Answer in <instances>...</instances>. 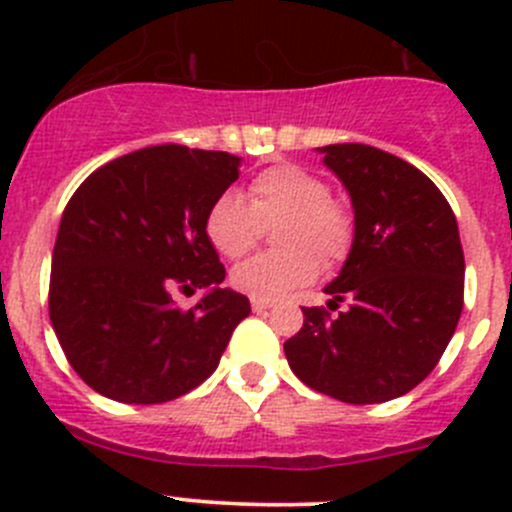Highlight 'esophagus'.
<instances>
[{
	"instance_id": "34e87169",
	"label": "esophagus",
	"mask_w": 512,
	"mask_h": 512,
	"mask_svg": "<svg viewBox=\"0 0 512 512\" xmlns=\"http://www.w3.org/2000/svg\"><path fill=\"white\" fill-rule=\"evenodd\" d=\"M250 304H252V309H255V312H265V309H270L272 304V299H260V297H252L250 299Z\"/></svg>"
}]
</instances>
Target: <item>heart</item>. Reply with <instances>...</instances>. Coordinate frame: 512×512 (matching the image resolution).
<instances>
[{
    "label": "heart",
    "instance_id": "heart-1",
    "mask_svg": "<svg viewBox=\"0 0 512 512\" xmlns=\"http://www.w3.org/2000/svg\"><path fill=\"white\" fill-rule=\"evenodd\" d=\"M272 227L280 250L260 252L232 270V285L260 299H275L317 277L324 267L342 265L356 237L354 213L329 195L327 180L297 163H277L257 173L247 188V203L225 190L205 213L210 245L240 260L260 240L262 225Z\"/></svg>",
    "mask_w": 512,
    "mask_h": 512
}]
</instances>
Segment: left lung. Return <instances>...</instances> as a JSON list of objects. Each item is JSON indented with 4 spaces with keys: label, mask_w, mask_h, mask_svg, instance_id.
Returning <instances> with one entry per match:
<instances>
[{
    "label": "left lung",
    "mask_w": 512,
    "mask_h": 512,
    "mask_svg": "<svg viewBox=\"0 0 512 512\" xmlns=\"http://www.w3.org/2000/svg\"><path fill=\"white\" fill-rule=\"evenodd\" d=\"M322 151L352 195L356 237L324 289L329 309L302 307L304 324L285 354L309 389L381 404L421 384L456 332L466 272L458 223L416 165L364 143Z\"/></svg>",
    "instance_id": "8db88e82"
}]
</instances>
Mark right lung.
I'll use <instances>...</instances> for the list:
<instances>
[{
  "label": "right lung",
  "instance_id": "add662e5",
  "mask_svg": "<svg viewBox=\"0 0 512 512\" xmlns=\"http://www.w3.org/2000/svg\"><path fill=\"white\" fill-rule=\"evenodd\" d=\"M240 158L168 143L96 168L61 215L49 319L76 374L113 401L165 404L203 384L250 299L223 289L205 235ZM209 294L190 310L174 292Z\"/></svg>",
  "mask_w": 512,
  "mask_h": 512
}]
</instances>
